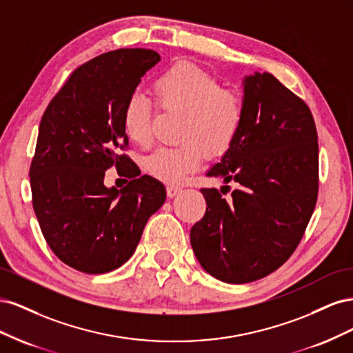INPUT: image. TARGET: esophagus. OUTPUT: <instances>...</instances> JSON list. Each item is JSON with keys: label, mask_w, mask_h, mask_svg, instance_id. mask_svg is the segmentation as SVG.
<instances>
[{"label": "esophagus", "mask_w": 353, "mask_h": 353, "mask_svg": "<svg viewBox=\"0 0 353 353\" xmlns=\"http://www.w3.org/2000/svg\"><path fill=\"white\" fill-rule=\"evenodd\" d=\"M181 193V188L179 187H176V185H168L166 187V194H168V197H175L176 194H179Z\"/></svg>", "instance_id": "esophagus-1"}]
</instances>
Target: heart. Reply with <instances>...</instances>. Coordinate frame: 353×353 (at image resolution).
Listing matches in <instances>:
<instances>
[{
    "mask_svg": "<svg viewBox=\"0 0 353 353\" xmlns=\"http://www.w3.org/2000/svg\"><path fill=\"white\" fill-rule=\"evenodd\" d=\"M152 91L162 110L184 114L178 147H162L145 160L154 178L170 185L181 184L200 166L205 153L221 156L236 143L241 131L245 101L234 88H222L221 81L194 63L179 60L153 81ZM153 112L140 92L131 94L122 110L123 132L130 140L152 144Z\"/></svg>",
    "mask_w": 353,
    "mask_h": 353,
    "instance_id": "heart-1",
    "label": "heart"
}]
</instances>
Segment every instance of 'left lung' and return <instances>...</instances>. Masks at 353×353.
Returning <instances> with one entry per match:
<instances>
[{
  "mask_svg": "<svg viewBox=\"0 0 353 353\" xmlns=\"http://www.w3.org/2000/svg\"><path fill=\"white\" fill-rule=\"evenodd\" d=\"M245 113L236 143L208 176L237 183L201 188L206 213L191 248L212 276L230 284L263 279L301 243L318 197V135L306 103L272 77L244 78Z\"/></svg>",
  "mask_w": 353,
  "mask_h": 353,
  "instance_id": "1",
  "label": "left lung"
}]
</instances>
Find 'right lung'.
I'll list each match as a JSON object with an SVG mask.
<instances>
[{"mask_svg":"<svg viewBox=\"0 0 353 353\" xmlns=\"http://www.w3.org/2000/svg\"><path fill=\"white\" fill-rule=\"evenodd\" d=\"M160 60L153 50L104 52L72 72L42 114L29 176L32 205L50 249L85 274H105L131 258L145 223L163 205L157 179L121 153L125 101ZM116 165L121 190L103 185Z\"/></svg>","mask_w":353,"mask_h":353,"instance_id":"add662e5","label":"right lung"}]
</instances>
